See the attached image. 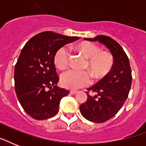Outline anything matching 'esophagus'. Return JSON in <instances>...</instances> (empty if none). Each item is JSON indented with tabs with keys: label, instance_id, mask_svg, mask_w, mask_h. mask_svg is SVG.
Listing matches in <instances>:
<instances>
[{
	"label": "esophagus",
	"instance_id": "1",
	"mask_svg": "<svg viewBox=\"0 0 146 146\" xmlns=\"http://www.w3.org/2000/svg\"><path fill=\"white\" fill-rule=\"evenodd\" d=\"M77 92H78V91H76V90H71L70 91L71 94H76Z\"/></svg>",
	"mask_w": 146,
	"mask_h": 146
}]
</instances>
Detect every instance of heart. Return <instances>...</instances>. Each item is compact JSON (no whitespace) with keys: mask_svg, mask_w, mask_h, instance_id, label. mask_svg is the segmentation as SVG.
Listing matches in <instances>:
<instances>
[{"mask_svg":"<svg viewBox=\"0 0 146 146\" xmlns=\"http://www.w3.org/2000/svg\"><path fill=\"white\" fill-rule=\"evenodd\" d=\"M78 50L88 58L86 67L90 70L94 77L102 78L111 70L113 65V56L108 52L101 51L96 44L90 42H82L77 46ZM68 48L66 46L60 47L54 56V62L60 70L66 69L69 65ZM92 77L88 71L69 70L61 76V83L64 87L70 89H77L89 86Z\"/></svg>","mask_w":146,"mask_h":146,"instance_id":"b5f03b06","label":"heart"}]
</instances>
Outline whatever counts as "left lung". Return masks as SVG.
Masks as SVG:
<instances>
[{
  "label": "left lung",
  "instance_id": "1",
  "mask_svg": "<svg viewBox=\"0 0 146 146\" xmlns=\"http://www.w3.org/2000/svg\"><path fill=\"white\" fill-rule=\"evenodd\" d=\"M85 40L101 42L110 50L113 57L111 70L88 89L86 102L80 106V112L86 119L94 123H104L120 111L128 97L132 83L129 58L122 47L111 37L98 35ZM90 91L97 95L91 96L88 93Z\"/></svg>",
  "mask_w": 146,
  "mask_h": 146
}]
</instances>
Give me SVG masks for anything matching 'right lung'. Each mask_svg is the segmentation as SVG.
<instances>
[{
	"instance_id": "1",
	"label": "right lung",
	"mask_w": 146,
	"mask_h": 146,
	"mask_svg": "<svg viewBox=\"0 0 146 146\" xmlns=\"http://www.w3.org/2000/svg\"><path fill=\"white\" fill-rule=\"evenodd\" d=\"M80 38L53 32L38 33L26 42L15 65V91L27 114L35 120L56 115L60 102L70 92L57 87L54 56L60 47Z\"/></svg>"
}]
</instances>
